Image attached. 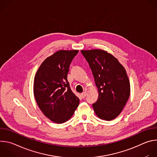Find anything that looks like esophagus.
Segmentation results:
<instances>
[{
  "mask_svg": "<svg viewBox=\"0 0 157 157\" xmlns=\"http://www.w3.org/2000/svg\"><path fill=\"white\" fill-rule=\"evenodd\" d=\"M86 95H87V93H86V92H84V93H82L81 94V96H82V98H84L86 96Z\"/></svg>",
  "mask_w": 157,
  "mask_h": 157,
  "instance_id": "obj_1",
  "label": "esophagus"
}]
</instances>
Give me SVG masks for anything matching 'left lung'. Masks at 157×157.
<instances>
[{
  "label": "left lung",
  "mask_w": 157,
  "mask_h": 157,
  "mask_svg": "<svg viewBox=\"0 0 157 157\" xmlns=\"http://www.w3.org/2000/svg\"><path fill=\"white\" fill-rule=\"evenodd\" d=\"M81 52L90 66L98 89V101L93 104L96 114L105 121L116 119L130 93V81L124 67L106 51L96 49Z\"/></svg>",
  "instance_id": "1"
}]
</instances>
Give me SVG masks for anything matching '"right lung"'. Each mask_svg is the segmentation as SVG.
<instances>
[{"instance_id": "1", "label": "right lung", "mask_w": 157, "mask_h": 157, "mask_svg": "<svg viewBox=\"0 0 157 157\" xmlns=\"http://www.w3.org/2000/svg\"><path fill=\"white\" fill-rule=\"evenodd\" d=\"M78 50H59L48 57L35 76L33 93L43 114L62 124L69 120L79 104L67 79L70 65Z\"/></svg>"}]
</instances>
